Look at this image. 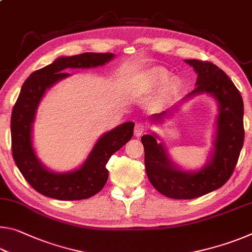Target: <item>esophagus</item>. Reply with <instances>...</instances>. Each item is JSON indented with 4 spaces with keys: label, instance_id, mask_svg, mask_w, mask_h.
Instances as JSON below:
<instances>
[{
    "label": "esophagus",
    "instance_id": "obj_1",
    "mask_svg": "<svg viewBox=\"0 0 252 252\" xmlns=\"http://www.w3.org/2000/svg\"><path fill=\"white\" fill-rule=\"evenodd\" d=\"M144 131H146V126H144L143 123H141V122L136 123L135 126H134V135L135 136H140V135L143 133Z\"/></svg>",
    "mask_w": 252,
    "mask_h": 252
}]
</instances>
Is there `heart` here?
<instances>
[{
    "label": "heart",
    "mask_w": 252,
    "mask_h": 252,
    "mask_svg": "<svg viewBox=\"0 0 252 252\" xmlns=\"http://www.w3.org/2000/svg\"><path fill=\"white\" fill-rule=\"evenodd\" d=\"M170 73L164 69H153L148 71L142 76L141 82L143 88L148 91H155L163 87L165 93L174 92L179 88V82L174 79H169Z\"/></svg>",
    "instance_id": "heart-1"
}]
</instances>
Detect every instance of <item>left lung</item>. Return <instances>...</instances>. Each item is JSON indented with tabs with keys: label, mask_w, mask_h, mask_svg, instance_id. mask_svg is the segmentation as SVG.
<instances>
[{
	"label": "left lung",
	"mask_w": 252,
	"mask_h": 252,
	"mask_svg": "<svg viewBox=\"0 0 252 252\" xmlns=\"http://www.w3.org/2000/svg\"><path fill=\"white\" fill-rule=\"evenodd\" d=\"M197 73L192 92L169 110L149 118L151 125H162L174 111L194 96L207 94L217 102L218 114L212 149L201 168L186 170L170 156L163 139L152 132L144 134V164L151 185L165 197L193 199L212 192L229 180L244 146V101L229 76L210 62L185 60Z\"/></svg>",
	"instance_id": "left-lung-1"
}]
</instances>
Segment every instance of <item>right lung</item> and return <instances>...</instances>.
Listing matches in <instances>:
<instances>
[{"label": "right lung", "instance_id": "add662e5", "mask_svg": "<svg viewBox=\"0 0 252 252\" xmlns=\"http://www.w3.org/2000/svg\"><path fill=\"white\" fill-rule=\"evenodd\" d=\"M116 58L113 53L87 52L72 57H59L51 64L29 76L21 89L12 111V153L16 167L34 190L58 200H82L102 190L109 172L105 165L114 152L130 141L133 122H125L102 134L87 159L71 171L59 172L41 161L34 147L33 125L37 109L46 91L60 81L71 76L67 69H94Z\"/></svg>", "mask_w": 252, "mask_h": 252}]
</instances>
